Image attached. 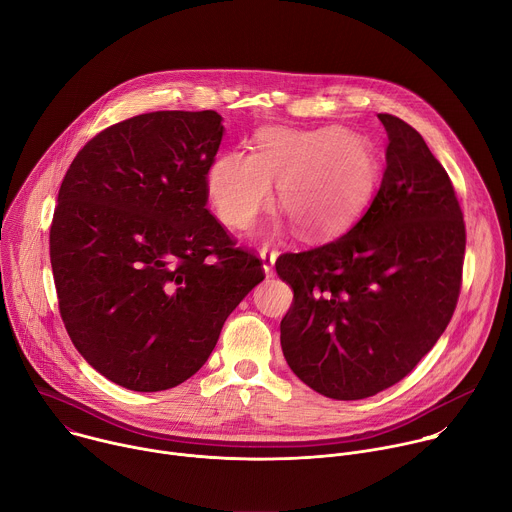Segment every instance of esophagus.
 I'll return each mask as SVG.
<instances>
[{
    "instance_id": "obj_1",
    "label": "esophagus",
    "mask_w": 512,
    "mask_h": 512,
    "mask_svg": "<svg viewBox=\"0 0 512 512\" xmlns=\"http://www.w3.org/2000/svg\"><path fill=\"white\" fill-rule=\"evenodd\" d=\"M259 255H261V261H263V271H265L267 275H271V273H273L275 259H277V253H275L273 249H269V247H261V249H259Z\"/></svg>"
}]
</instances>
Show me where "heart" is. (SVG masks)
<instances>
[{
  "mask_svg": "<svg viewBox=\"0 0 512 512\" xmlns=\"http://www.w3.org/2000/svg\"><path fill=\"white\" fill-rule=\"evenodd\" d=\"M310 239H326L350 227L379 186V160L371 145L338 127L289 131L265 127L255 154L218 156L206 172L208 198L218 218L235 231L253 227L273 204Z\"/></svg>",
  "mask_w": 512,
  "mask_h": 512,
  "instance_id": "heart-1",
  "label": "heart"
}]
</instances>
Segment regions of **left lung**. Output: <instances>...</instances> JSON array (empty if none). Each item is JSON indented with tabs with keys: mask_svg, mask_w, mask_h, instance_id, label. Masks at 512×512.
<instances>
[{
	"mask_svg": "<svg viewBox=\"0 0 512 512\" xmlns=\"http://www.w3.org/2000/svg\"><path fill=\"white\" fill-rule=\"evenodd\" d=\"M379 119L387 168L367 212L334 241L275 261L294 289L279 326L283 356L338 401L405 379L444 334L462 287L466 225L454 184L409 123Z\"/></svg>",
	"mask_w": 512,
	"mask_h": 512,
	"instance_id": "1",
	"label": "left lung"
}]
</instances>
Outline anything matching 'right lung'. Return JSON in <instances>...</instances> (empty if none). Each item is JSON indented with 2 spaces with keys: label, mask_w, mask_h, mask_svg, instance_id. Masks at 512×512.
I'll use <instances>...</instances> for the list:
<instances>
[{
  "label": "right lung",
  "mask_w": 512,
  "mask_h": 512,
  "mask_svg": "<svg viewBox=\"0 0 512 512\" xmlns=\"http://www.w3.org/2000/svg\"><path fill=\"white\" fill-rule=\"evenodd\" d=\"M216 111H152L97 133L72 160L50 225L64 328L109 381L172 389L208 360L265 277L206 208L223 139Z\"/></svg>",
  "instance_id": "add662e5"
}]
</instances>
